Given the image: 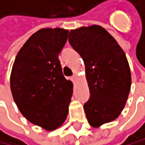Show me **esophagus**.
<instances>
[{
	"instance_id": "esophagus-1",
	"label": "esophagus",
	"mask_w": 145,
	"mask_h": 145,
	"mask_svg": "<svg viewBox=\"0 0 145 145\" xmlns=\"http://www.w3.org/2000/svg\"><path fill=\"white\" fill-rule=\"evenodd\" d=\"M77 80H78V76L77 75H75L73 78H72V81H73L74 83L77 82Z\"/></svg>"
}]
</instances>
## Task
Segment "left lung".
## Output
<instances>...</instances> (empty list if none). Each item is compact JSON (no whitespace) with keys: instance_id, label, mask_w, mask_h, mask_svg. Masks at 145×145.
<instances>
[{"instance_id":"obj_1","label":"left lung","mask_w":145,"mask_h":145,"mask_svg":"<svg viewBox=\"0 0 145 145\" xmlns=\"http://www.w3.org/2000/svg\"><path fill=\"white\" fill-rule=\"evenodd\" d=\"M69 43L81 56L90 98L84 104L89 124L99 128L120 116L131 90L126 55L110 33L93 24L70 30Z\"/></svg>"}]
</instances>
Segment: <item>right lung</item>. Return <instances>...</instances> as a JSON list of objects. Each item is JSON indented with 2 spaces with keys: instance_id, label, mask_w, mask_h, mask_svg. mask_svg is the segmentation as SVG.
<instances>
[{
  "instance_id": "obj_1",
  "label": "right lung",
  "mask_w": 145,
  "mask_h": 145,
  "mask_svg": "<svg viewBox=\"0 0 145 145\" xmlns=\"http://www.w3.org/2000/svg\"><path fill=\"white\" fill-rule=\"evenodd\" d=\"M68 30L43 28L24 43L13 62L10 86L20 112L33 124L52 132L66 121L73 83L65 78L58 55Z\"/></svg>"
}]
</instances>
